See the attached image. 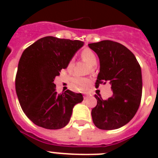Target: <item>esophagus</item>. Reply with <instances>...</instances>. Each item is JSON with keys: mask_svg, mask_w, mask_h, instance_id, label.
<instances>
[{"mask_svg": "<svg viewBox=\"0 0 158 158\" xmlns=\"http://www.w3.org/2000/svg\"><path fill=\"white\" fill-rule=\"evenodd\" d=\"M89 94H84V99H87V98H89Z\"/></svg>", "mask_w": 158, "mask_h": 158, "instance_id": "obj_1", "label": "esophagus"}]
</instances>
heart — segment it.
I'll return each mask as SVG.
<instances>
[{
    "label": "heart",
    "instance_id": "obj_1",
    "mask_svg": "<svg viewBox=\"0 0 158 158\" xmlns=\"http://www.w3.org/2000/svg\"><path fill=\"white\" fill-rule=\"evenodd\" d=\"M80 56H81L83 60L87 62L89 65H91L90 70H91V72H94V69H95L94 65H96L97 63H98V58H97L96 54L89 48H85L82 51ZM73 63H74V60L71 59L67 64V69H71L72 66H73ZM69 84H70L72 89L75 91H83L89 86V79H87V78H84V77L75 75L69 79Z\"/></svg>",
    "mask_w": 158,
    "mask_h": 158
}]
</instances>
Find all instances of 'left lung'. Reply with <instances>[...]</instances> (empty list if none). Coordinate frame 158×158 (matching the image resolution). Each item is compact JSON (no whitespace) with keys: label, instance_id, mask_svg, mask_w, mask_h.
<instances>
[{"label":"left lung","instance_id":"obj_1","mask_svg":"<svg viewBox=\"0 0 158 158\" xmlns=\"http://www.w3.org/2000/svg\"><path fill=\"white\" fill-rule=\"evenodd\" d=\"M100 61L96 87L109 82L113 95L103 100L95 95L92 110L94 125L101 130L119 129L130 122L139 107L142 98V72L136 57L127 48L110 40L89 43Z\"/></svg>","mask_w":158,"mask_h":158}]
</instances>
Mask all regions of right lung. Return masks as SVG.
I'll return each instance as SVG.
<instances>
[{"label":"right lung","instance_id":"1","mask_svg":"<svg viewBox=\"0 0 158 158\" xmlns=\"http://www.w3.org/2000/svg\"><path fill=\"white\" fill-rule=\"evenodd\" d=\"M84 43L52 36L40 38L23 51L18 64L15 90L22 110L35 125L48 130L64 127L81 94L56 92V76L65 69Z\"/></svg>","mask_w":158,"mask_h":158}]
</instances>
